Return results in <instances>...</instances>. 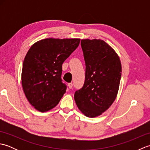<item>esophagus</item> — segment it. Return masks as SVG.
I'll use <instances>...</instances> for the list:
<instances>
[{"label":"esophagus","instance_id":"esophagus-1","mask_svg":"<svg viewBox=\"0 0 150 150\" xmlns=\"http://www.w3.org/2000/svg\"><path fill=\"white\" fill-rule=\"evenodd\" d=\"M68 86L69 89H71L72 87H73V84L72 83H69L68 85Z\"/></svg>","mask_w":150,"mask_h":150}]
</instances>
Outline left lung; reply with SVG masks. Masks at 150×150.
Here are the masks:
<instances>
[{
  "label": "left lung",
  "mask_w": 150,
  "mask_h": 150,
  "mask_svg": "<svg viewBox=\"0 0 150 150\" xmlns=\"http://www.w3.org/2000/svg\"><path fill=\"white\" fill-rule=\"evenodd\" d=\"M86 74L81 90L74 98L85 116L96 117L103 114L115 100L119 91L122 66L119 55L100 39H82Z\"/></svg>",
  "instance_id": "left-lung-1"
}]
</instances>
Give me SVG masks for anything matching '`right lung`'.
I'll list each match as a JSON object with an SVG mask.
<instances>
[{
    "label": "right lung",
    "instance_id": "right-lung-1",
    "mask_svg": "<svg viewBox=\"0 0 150 150\" xmlns=\"http://www.w3.org/2000/svg\"><path fill=\"white\" fill-rule=\"evenodd\" d=\"M80 39H47L34 43L22 66L21 80L24 93L35 109L46 112L55 108L65 93L62 64L74 52Z\"/></svg>",
    "mask_w": 150,
    "mask_h": 150
}]
</instances>
